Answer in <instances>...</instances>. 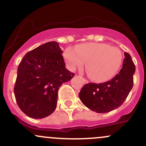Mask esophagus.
<instances>
[{
  "instance_id": "obj_1",
  "label": "esophagus",
  "mask_w": 146,
  "mask_h": 146,
  "mask_svg": "<svg viewBox=\"0 0 146 146\" xmlns=\"http://www.w3.org/2000/svg\"><path fill=\"white\" fill-rule=\"evenodd\" d=\"M82 79H83V81H84V84H88L89 81H88V80H86V79H84V78H82Z\"/></svg>"
}]
</instances>
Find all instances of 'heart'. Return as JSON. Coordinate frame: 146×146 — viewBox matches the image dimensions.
I'll return each mask as SVG.
<instances>
[{
    "label": "heart",
    "instance_id": "heart-1",
    "mask_svg": "<svg viewBox=\"0 0 146 146\" xmlns=\"http://www.w3.org/2000/svg\"><path fill=\"white\" fill-rule=\"evenodd\" d=\"M67 67L71 70L82 67L96 82L108 81L116 74L123 62V54L118 48L104 43H86L76 46L74 50L67 47L63 53Z\"/></svg>",
    "mask_w": 146,
    "mask_h": 146
}]
</instances>
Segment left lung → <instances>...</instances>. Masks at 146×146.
<instances>
[{
	"label": "left lung",
	"instance_id": "left-lung-1",
	"mask_svg": "<svg viewBox=\"0 0 146 146\" xmlns=\"http://www.w3.org/2000/svg\"><path fill=\"white\" fill-rule=\"evenodd\" d=\"M123 67L113 79L101 84L89 83L81 88L79 98L90 110L100 113L109 112L121 106L133 87L135 65L125 52Z\"/></svg>",
	"mask_w": 146,
	"mask_h": 146
}]
</instances>
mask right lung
I'll list each match as a JSON object with an SVG mask.
<instances>
[{"label": "right lung", "instance_id": "add662e5", "mask_svg": "<svg viewBox=\"0 0 146 146\" xmlns=\"http://www.w3.org/2000/svg\"><path fill=\"white\" fill-rule=\"evenodd\" d=\"M62 54L58 42H46L28 52L19 65L14 92L28 116L51 115L57 106L59 87L74 76L65 68Z\"/></svg>", "mask_w": 146, "mask_h": 146}]
</instances>
